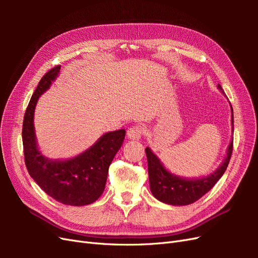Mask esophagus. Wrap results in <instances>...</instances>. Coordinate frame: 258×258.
Listing matches in <instances>:
<instances>
[{"label":"esophagus","mask_w":258,"mask_h":258,"mask_svg":"<svg viewBox=\"0 0 258 258\" xmlns=\"http://www.w3.org/2000/svg\"><path fill=\"white\" fill-rule=\"evenodd\" d=\"M144 127L143 124H136V126H132L127 131V137L130 140H140L144 134Z\"/></svg>","instance_id":"34e87169"}]
</instances>
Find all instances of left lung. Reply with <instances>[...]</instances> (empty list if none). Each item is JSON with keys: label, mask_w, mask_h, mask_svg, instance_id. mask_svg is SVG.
Instances as JSON below:
<instances>
[{"label": "left lung", "mask_w": 258, "mask_h": 258, "mask_svg": "<svg viewBox=\"0 0 258 258\" xmlns=\"http://www.w3.org/2000/svg\"><path fill=\"white\" fill-rule=\"evenodd\" d=\"M217 88L224 93L221 85ZM231 107V123L233 132V111ZM233 139L227 148V154L224 158L221 166L210 175L186 178L177 176L163 167L159 158L156 156L150 147L145 148L147 157L148 177H150L151 191L156 199L170 206H187L194 204L195 201L200 199L217 183L228 167V163L232 153Z\"/></svg>", "instance_id": "8db88e82"}]
</instances>
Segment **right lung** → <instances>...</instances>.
Masks as SVG:
<instances>
[{
	"label": "right lung",
	"instance_id": "obj_1",
	"mask_svg": "<svg viewBox=\"0 0 258 258\" xmlns=\"http://www.w3.org/2000/svg\"><path fill=\"white\" fill-rule=\"evenodd\" d=\"M60 66L52 68L38 83L25 113L22 143L26 166L36 184L63 205H90L102 195L108 168L122 145L126 131L106 132L82 154L66 160L49 159L40 152L34 129V111L37 100L57 79Z\"/></svg>",
	"mask_w": 258,
	"mask_h": 258
}]
</instances>
